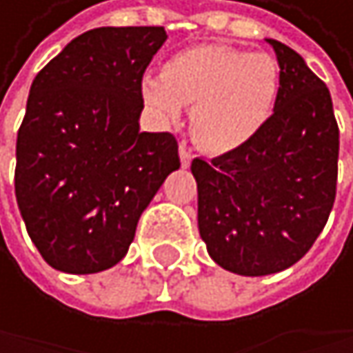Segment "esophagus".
<instances>
[{
	"instance_id": "1",
	"label": "esophagus",
	"mask_w": 353,
	"mask_h": 353,
	"mask_svg": "<svg viewBox=\"0 0 353 353\" xmlns=\"http://www.w3.org/2000/svg\"><path fill=\"white\" fill-rule=\"evenodd\" d=\"M180 161H182V167H188L190 161H192V152H190V148L188 145H180Z\"/></svg>"
}]
</instances>
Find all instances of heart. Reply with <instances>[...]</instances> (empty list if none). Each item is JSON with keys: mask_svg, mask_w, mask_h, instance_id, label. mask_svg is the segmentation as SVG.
I'll use <instances>...</instances> for the list:
<instances>
[{"mask_svg": "<svg viewBox=\"0 0 353 353\" xmlns=\"http://www.w3.org/2000/svg\"><path fill=\"white\" fill-rule=\"evenodd\" d=\"M281 88L279 63L269 52L201 44L175 52L163 74H145L141 99L161 120L190 110L194 141L210 152L248 143L269 120Z\"/></svg>", "mask_w": 353, "mask_h": 353, "instance_id": "obj_1", "label": "heart"}]
</instances>
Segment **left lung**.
I'll return each instance as SVG.
<instances>
[{"mask_svg": "<svg viewBox=\"0 0 353 353\" xmlns=\"http://www.w3.org/2000/svg\"><path fill=\"white\" fill-rule=\"evenodd\" d=\"M267 42L281 72L273 114L241 148L190 165L201 239L222 269L248 277L299 263L326 226L336 194L330 92L299 52Z\"/></svg>", "mask_w": 353, "mask_h": 353, "instance_id": "left-lung-1", "label": "left lung"}]
</instances>
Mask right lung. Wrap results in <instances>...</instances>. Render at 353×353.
Segmentation results:
<instances>
[{"label": "right lung", "mask_w": 353, "mask_h": 353, "mask_svg": "<svg viewBox=\"0 0 353 353\" xmlns=\"http://www.w3.org/2000/svg\"><path fill=\"white\" fill-rule=\"evenodd\" d=\"M165 27H99L72 39L31 84L14 192L27 233L57 271L125 259L141 212L180 169L171 133L139 131L145 67Z\"/></svg>", "instance_id": "right-lung-1"}]
</instances>
